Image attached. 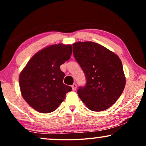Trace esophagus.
Instances as JSON below:
<instances>
[{"label":"esophagus","mask_w":146,"mask_h":146,"mask_svg":"<svg viewBox=\"0 0 146 146\" xmlns=\"http://www.w3.org/2000/svg\"><path fill=\"white\" fill-rule=\"evenodd\" d=\"M72 90L74 91H75L76 90L77 88V85L76 84H74L72 86Z\"/></svg>","instance_id":"1"}]
</instances>
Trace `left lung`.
Here are the masks:
<instances>
[{
  "label": "left lung",
  "mask_w": 146,
  "mask_h": 146,
  "mask_svg": "<svg viewBox=\"0 0 146 146\" xmlns=\"http://www.w3.org/2000/svg\"><path fill=\"white\" fill-rule=\"evenodd\" d=\"M73 54L84 73L86 84L78 94L88 108L105 110L119 98L125 85L122 63L115 53L93 42H77Z\"/></svg>",
  "instance_id": "1"
}]
</instances>
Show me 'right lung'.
<instances>
[{
    "mask_svg": "<svg viewBox=\"0 0 146 146\" xmlns=\"http://www.w3.org/2000/svg\"><path fill=\"white\" fill-rule=\"evenodd\" d=\"M72 45H50L35 54L19 76L21 92L29 106L40 113L58 108L72 88L63 83L60 66L70 58Z\"/></svg>",
    "mask_w": 146,
    "mask_h": 146,
    "instance_id": "add662e5",
    "label": "right lung"
}]
</instances>
